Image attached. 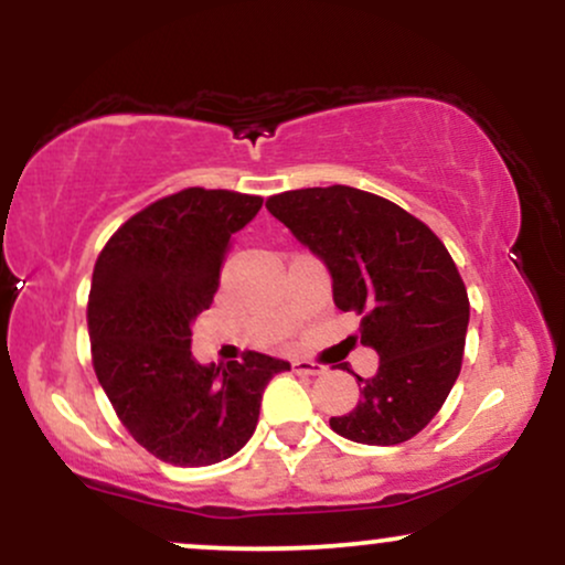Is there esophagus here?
Instances as JSON below:
<instances>
[{
  "label": "esophagus",
  "mask_w": 565,
  "mask_h": 565,
  "mask_svg": "<svg viewBox=\"0 0 565 565\" xmlns=\"http://www.w3.org/2000/svg\"><path fill=\"white\" fill-rule=\"evenodd\" d=\"M291 366H295V372L313 374V377H319V374L327 372V369L319 366V364H313V361H308V359H295V361H291Z\"/></svg>",
  "instance_id": "1"
}]
</instances>
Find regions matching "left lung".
I'll list each match as a JSON object with an SVG mask.
<instances>
[{
  "mask_svg": "<svg viewBox=\"0 0 565 565\" xmlns=\"http://www.w3.org/2000/svg\"><path fill=\"white\" fill-rule=\"evenodd\" d=\"M265 206L327 265L334 305L361 316V345L380 355L372 377L355 374L359 404L329 419L332 430L369 446L414 438L462 369L470 302L446 246L398 204L350 185L287 191Z\"/></svg>",
  "mask_w": 565,
  "mask_h": 565,
  "instance_id": "obj_1",
  "label": "left lung"
}]
</instances>
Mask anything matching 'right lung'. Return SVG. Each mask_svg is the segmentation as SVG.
<instances>
[{
	"instance_id": "obj_1",
	"label": "right lung",
	"mask_w": 565,
	"mask_h": 565,
	"mask_svg": "<svg viewBox=\"0 0 565 565\" xmlns=\"http://www.w3.org/2000/svg\"><path fill=\"white\" fill-rule=\"evenodd\" d=\"M260 206V196L185 188L129 217L95 263L87 323L97 382L161 462L204 468L233 457L255 433L265 385L289 372V361L265 353L220 366L191 353L231 236Z\"/></svg>"
}]
</instances>
